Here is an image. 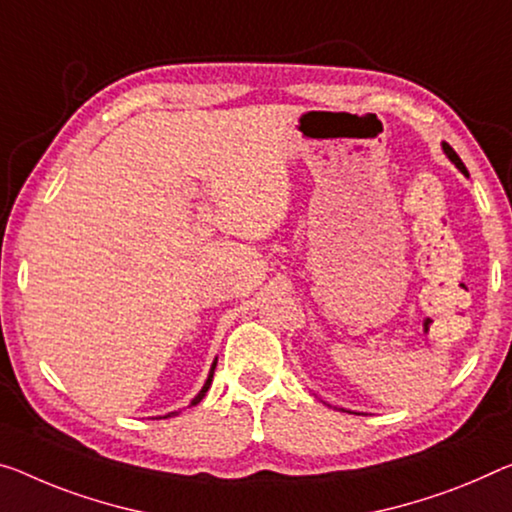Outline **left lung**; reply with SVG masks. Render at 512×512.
<instances>
[{
	"instance_id": "8db88e82",
	"label": "left lung",
	"mask_w": 512,
	"mask_h": 512,
	"mask_svg": "<svg viewBox=\"0 0 512 512\" xmlns=\"http://www.w3.org/2000/svg\"><path fill=\"white\" fill-rule=\"evenodd\" d=\"M442 148H444V153H446V157H448V160H451V162L455 164V167H458V169L462 171V174H465V176H469V174H467V167H465V164H462V160H460V157H458V153H455V151H453V148L446 144V141H444V144H442Z\"/></svg>"
}]
</instances>
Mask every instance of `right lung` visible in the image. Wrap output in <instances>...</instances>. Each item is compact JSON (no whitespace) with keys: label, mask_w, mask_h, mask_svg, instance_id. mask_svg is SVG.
I'll list each match as a JSON object with an SVG mask.
<instances>
[{"label":"right lung","mask_w":512,"mask_h":512,"mask_svg":"<svg viewBox=\"0 0 512 512\" xmlns=\"http://www.w3.org/2000/svg\"><path fill=\"white\" fill-rule=\"evenodd\" d=\"M215 366H217V361H212V368H210V375H208V380H206V384H203V389L199 391V393H196V396H194V400H192V403H190V407L192 405H199L201 403V400H203V396H206V393H208V389H210V384H212V373H215ZM171 414H178V412H169L167 416H162V419H169V416Z\"/></svg>","instance_id":"1"}]
</instances>
